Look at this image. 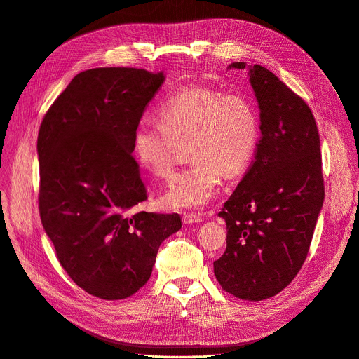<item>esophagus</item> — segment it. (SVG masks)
<instances>
[{"mask_svg": "<svg viewBox=\"0 0 359 359\" xmlns=\"http://www.w3.org/2000/svg\"><path fill=\"white\" fill-rule=\"evenodd\" d=\"M183 224H186V226H189V224H196V223H201V219L198 217V216H196V215H184L183 216Z\"/></svg>", "mask_w": 359, "mask_h": 359, "instance_id": "34e87169", "label": "esophagus"}]
</instances>
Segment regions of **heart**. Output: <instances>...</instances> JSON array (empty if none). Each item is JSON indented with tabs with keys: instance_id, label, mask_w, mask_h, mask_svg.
<instances>
[{
	"instance_id": "obj_1",
	"label": "heart",
	"mask_w": 359,
	"mask_h": 359,
	"mask_svg": "<svg viewBox=\"0 0 359 359\" xmlns=\"http://www.w3.org/2000/svg\"><path fill=\"white\" fill-rule=\"evenodd\" d=\"M189 137L187 159L162 194L172 210L203 209L215 198L222 176L234 179L251 165L260 140V121L250 97L206 86H190L166 96L158 121L142 119L133 132V155L158 177L173 172V142Z\"/></svg>"
}]
</instances>
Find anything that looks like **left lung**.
<instances>
[{"label":"left lung","instance_id":"left-lung-1","mask_svg":"<svg viewBox=\"0 0 359 359\" xmlns=\"http://www.w3.org/2000/svg\"><path fill=\"white\" fill-rule=\"evenodd\" d=\"M248 69L260 109L257 151L248 172L219 213L227 247L213 263L222 288L262 301L298 274L324 203L320 135L309 105L262 65Z\"/></svg>","mask_w":359,"mask_h":359}]
</instances>
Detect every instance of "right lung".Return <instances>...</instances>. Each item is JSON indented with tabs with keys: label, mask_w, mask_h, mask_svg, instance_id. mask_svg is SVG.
Masks as SVG:
<instances>
[{
	"label": "right lung",
	"mask_w": 359,
	"mask_h": 359,
	"mask_svg": "<svg viewBox=\"0 0 359 359\" xmlns=\"http://www.w3.org/2000/svg\"><path fill=\"white\" fill-rule=\"evenodd\" d=\"M166 75L137 68L78 74L39 128V216L57 257L88 294L133 295L150 278L177 213L137 210L147 198L132 140Z\"/></svg>",
	"instance_id": "1"
}]
</instances>
